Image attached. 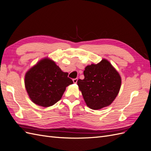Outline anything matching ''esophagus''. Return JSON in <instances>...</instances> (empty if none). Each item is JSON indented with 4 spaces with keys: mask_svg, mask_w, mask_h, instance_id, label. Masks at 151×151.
I'll return each mask as SVG.
<instances>
[{
    "mask_svg": "<svg viewBox=\"0 0 151 151\" xmlns=\"http://www.w3.org/2000/svg\"><path fill=\"white\" fill-rule=\"evenodd\" d=\"M73 81L74 83H76L77 81H78V78H75V79H73Z\"/></svg>",
    "mask_w": 151,
    "mask_h": 151,
    "instance_id": "34e87169",
    "label": "esophagus"
}]
</instances>
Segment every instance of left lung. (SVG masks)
I'll use <instances>...</instances> for the list:
<instances>
[{"mask_svg": "<svg viewBox=\"0 0 151 151\" xmlns=\"http://www.w3.org/2000/svg\"><path fill=\"white\" fill-rule=\"evenodd\" d=\"M83 80L77 84L86 105L93 110L109 106L119 93L122 79L119 72L106 59L85 67Z\"/></svg>", "mask_w": 151, "mask_h": 151, "instance_id": "1", "label": "left lung"}]
</instances>
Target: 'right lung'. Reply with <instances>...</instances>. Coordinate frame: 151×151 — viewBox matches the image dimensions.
Returning <instances> with one entry per match:
<instances>
[{"label": "right lung", "mask_w": 151, "mask_h": 151, "mask_svg": "<svg viewBox=\"0 0 151 151\" xmlns=\"http://www.w3.org/2000/svg\"><path fill=\"white\" fill-rule=\"evenodd\" d=\"M68 75L49 58L38 61L26 72L24 78L31 101L43 107L55 105L61 99L66 87L73 83Z\"/></svg>", "instance_id": "right-lung-1"}]
</instances>
